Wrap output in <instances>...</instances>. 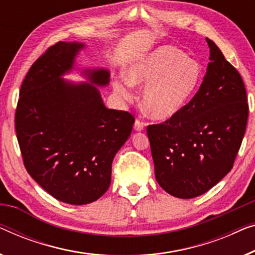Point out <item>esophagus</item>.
Here are the masks:
<instances>
[{
	"mask_svg": "<svg viewBox=\"0 0 255 255\" xmlns=\"http://www.w3.org/2000/svg\"><path fill=\"white\" fill-rule=\"evenodd\" d=\"M143 128H145V123L140 120H135L134 122V130L135 131H142Z\"/></svg>",
	"mask_w": 255,
	"mask_h": 255,
	"instance_id": "esophagus-1",
	"label": "esophagus"
}]
</instances>
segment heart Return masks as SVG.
I'll list each match as a JSON object with an SVG mask.
<instances>
[{
	"label": "heart",
	"mask_w": 255,
	"mask_h": 255,
	"mask_svg": "<svg viewBox=\"0 0 255 255\" xmlns=\"http://www.w3.org/2000/svg\"><path fill=\"white\" fill-rule=\"evenodd\" d=\"M201 75L197 61L178 48L162 46L135 62L127 73L129 82L120 80L115 90L122 98L130 99V84L141 86L147 83L141 97L143 108L154 119H168L190 100Z\"/></svg>",
	"instance_id": "heart-1"
}]
</instances>
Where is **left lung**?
Wrapping results in <instances>:
<instances>
[{"mask_svg": "<svg viewBox=\"0 0 255 255\" xmlns=\"http://www.w3.org/2000/svg\"><path fill=\"white\" fill-rule=\"evenodd\" d=\"M207 42L210 62L194 97L170 119L147 127L157 183L180 199L204 194L231 170L249 117L242 76Z\"/></svg>", "mask_w": 255, "mask_h": 255, "instance_id": "8db88e82", "label": "left lung"}]
</instances>
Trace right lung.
I'll return each mask as SVG.
<instances>
[{
  "label": "right lung",
  "instance_id": "right-lung-1",
  "mask_svg": "<svg viewBox=\"0 0 255 255\" xmlns=\"http://www.w3.org/2000/svg\"><path fill=\"white\" fill-rule=\"evenodd\" d=\"M82 43L57 42L29 68L18 99L14 127L23 162L33 179L57 200L85 205L112 182V163L131 134L134 117L107 109L98 88L60 77L72 68ZM107 85L109 72L88 73Z\"/></svg>",
  "mask_w": 255,
  "mask_h": 255
}]
</instances>
